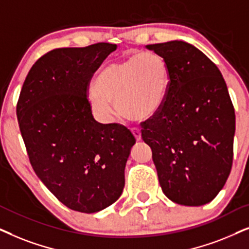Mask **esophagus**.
<instances>
[{
	"label": "esophagus",
	"instance_id": "esophagus-1",
	"mask_svg": "<svg viewBox=\"0 0 249 249\" xmlns=\"http://www.w3.org/2000/svg\"><path fill=\"white\" fill-rule=\"evenodd\" d=\"M133 135H134V138L137 139V141L141 140V132L137 130V128H134V130H133Z\"/></svg>",
	"mask_w": 249,
	"mask_h": 249
}]
</instances>
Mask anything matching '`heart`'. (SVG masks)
<instances>
[{
    "label": "heart",
    "instance_id": "heart-1",
    "mask_svg": "<svg viewBox=\"0 0 249 249\" xmlns=\"http://www.w3.org/2000/svg\"><path fill=\"white\" fill-rule=\"evenodd\" d=\"M94 85L88 92V100L102 121H114V101L124 117L143 121L163 107L170 88V68L161 55L142 52L108 64Z\"/></svg>",
    "mask_w": 249,
    "mask_h": 249
}]
</instances>
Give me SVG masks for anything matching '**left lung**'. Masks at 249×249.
<instances>
[{
	"instance_id": "obj_1",
	"label": "left lung",
	"mask_w": 249,
	"mask_h": 249,
	"mask_svg": "<svg viewBox=\"0 0 249 249\" xmlns=\"http://www.w3.org/2000/svg\"><path fill=\"white\" fill-rule=\"evenodd\" d=\"M170 68L163 107L142 125L165 196L184 206L210 203L232 167L236 116L216 65L183 41L149 44Z\"/></svg>"
}]
</instances>
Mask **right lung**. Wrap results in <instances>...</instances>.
I'll return each mask as SVG.
<instances>
[{"mask_svg":"<svg viewBox=\"0 0 249 249\" xmlns=\"http://www.w3.org/2000/svg\"><path fill=\"white\" fill-rule=\"evenodd\" d=\"M117 45L54 49L33 65L17 117L33 170L59 201L95 213L121 197L135 139L121 124H101L88 100L92 76Z\"/></svg>","mask_w":249,"mask_h":249,"instance_id":"add662e5","label":"right lung"}]
</instances>
